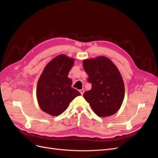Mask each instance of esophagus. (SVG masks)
<instances>
[{"mask_svg": "<svg viewBox=\"0 0 158 158\" xmlns=\"http://www.w3.org/2000/svg\"><path fill=\"white\" fill-rule=\"evenodd\" d=\"M84 92H85V89L83 88V89H80V94H82V95H83V94L84 93Z\"/></svg>", "mask_w": 158, "mask_h": 158, "instance_id": "34e87169", "label": "esophagus"}]
</instances>
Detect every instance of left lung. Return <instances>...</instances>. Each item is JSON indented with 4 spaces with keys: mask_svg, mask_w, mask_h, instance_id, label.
Segmentation results:
<instances>
[{
    "mask_svg": "<svg viewBox=\"0 0 158 158\" xmlns=\"http://www.w3.org/2000/svg\"><path fill=\"white\" fill-rule=\"evenodd\" d=\"M84 70L92 83L90 90L84 93V99L100 117L113 115L121 107L125 98V85L120 72L106 56H99L83 61Z\"/></svg>",
    "mask_w": 158,
    "mask_h": 158,
    "instance_id": "left-lung-1",
    "label": "left lung"
}]
</instances>
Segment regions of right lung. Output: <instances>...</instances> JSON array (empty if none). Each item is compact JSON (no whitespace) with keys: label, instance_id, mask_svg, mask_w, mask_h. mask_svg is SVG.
Here are the masks:
<instances>
[{"label":"right lung","instance_id":"right-lung-1","mask_svg":"<svg viewBox=\"0 0 158 158\" xmlns=\"http://www.w3.org/2000/svg\"><path fill=\"white\" fill-rule=\"evenodd\" d=\"M74 63V59L60 55L45 66L36 88L37 102L43 111L59 116L76 97L81 95L71 87L73 82L68 77Z\"/></svg>","mask_w":158,"mask_h":158}]
</instances>
